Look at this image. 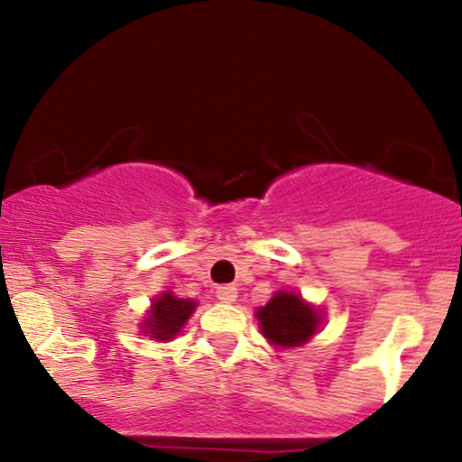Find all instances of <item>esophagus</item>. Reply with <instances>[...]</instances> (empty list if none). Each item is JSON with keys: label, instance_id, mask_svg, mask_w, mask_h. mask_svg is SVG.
Listing matches in <instances>:
<instances>
[{"label": "esophagus", "instance_id": "34e87169", "mask_svg": "<svg viewBox=\"0 0 462 462\" xmlns=\"http://www.w3.org/2000/svg\"><path fill=\"white\" fill-rule=\"evenodd\" d=\"M215 293H217V300L230 304V301L236 300V286L235 284H219V286H217Z\"/></svg>", "mask_w": 462, "mask_h": 462}]
</instances>
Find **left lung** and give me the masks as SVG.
<instances>
[{
	"label": "left lung",
	"mask_w": 462,
	"mask_h": 462,
	"mask_svg": "<svg viewBox=\"0 0 462 462\" xmlns=\"http://www.w3.org/2000/svg\"><path fill=\"white\" fill-rule=\"evenodd\" d=\"M261 330L273 346L295 347L310 341L319 319L312 306L300 300V295L280 291L256 312Z\"/></svg>",
	"instance_id": "obj_1"
}]
</instances>
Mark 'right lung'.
<instances>
[{"mask_svg":"<svg viewBox=\"0 0 462 462\" xmlns=\"http://www.w3.org/2000/svg\"><path fill=\"white\" fill-rule=\"evenodd\" d=\"M195 301L190 300H178L176 295L164 293L158 300H153L150 319L143 323V332L145 337L158 338V341H169L180 332V328L187 323V319L193 315Z\"/></svg>","mask_w":462,"mask_h":462,"instance_id":"1","label":"right lung"}]
</instances>
